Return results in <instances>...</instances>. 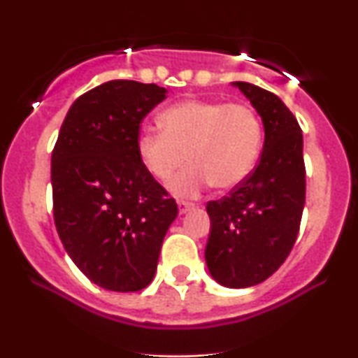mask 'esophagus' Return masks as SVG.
Returning a JSON list of instances; mask_svg holds the SVG:
<instances>
[{
    "label": "esophagus",
    "mask_w": 358,
    "mask_h": 358,
    "mask_svg": "<svg viewBox=\"0 0 358 358\" xmlns=\"http://www.w3.org/2000/svg\"><path fill=\"white\" fill-rule=\"evenodd\" d=\"M193 208H195V203L185 202V200H180V202H178V210H180V213H187V212L193 210Z\"/></svg>",
    "instance_id": "1"
}]
</instances>
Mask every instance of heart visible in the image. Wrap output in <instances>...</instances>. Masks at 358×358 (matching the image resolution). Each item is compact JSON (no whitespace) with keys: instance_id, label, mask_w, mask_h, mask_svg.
<instances>
[{"instance_id":"b5f03b06","label":"heart","mask_w":358,"mask_h":358,"mask_svg":"<svg viewBox=\"0 0 358 358\" xmlns=\"http://www.w3.org/2000/svg\"><path fill=\"white\" fill-rule=\"evenodd\" d=\"M163 131H145L138 155L158 182H171L176 195L196 196L213 185L232 190L249 178L262 150V122L244 102L187 99L159 114Z\"/></svg>"}]
</instances>
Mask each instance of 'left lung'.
Listing matches in <instances>:
<instances>
[{"label": "left lung", "mask_w": 358, "mask_h": 358, "mask_svg": "<svg viewBox=\"0 0 358 358\" xmlns=\"http://www.w3.org/2000/svg\"><path fill=\"white\" fill-rule=\"evenodd\" d=\"M264 122V148L254 171L220 200H210L205 248L210 274L227 287H249L281 268L296 242L306 196L303 134L276 94L236 82Z\"/></svg>", "instance_id": "left-lung-1"}]
</instances>
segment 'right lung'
<instances>
[{"mask_svg": "<svg viewBox=\"0 0 358 358\" xmlns=\"http://www.w3.org/2000/svg\"><path fill=\"white\" fill-rule=\"evenodd\" d=\"M165 97L156 84L104 82L73 102L53 146L57 232L77 268L104 289L150 285L178 215L138 155L139 124Z\"/></svg>", "mask_w": 358, "mask_h": 358, "instance_id": "add662e5", "label": "right lung"}]
</instances>
